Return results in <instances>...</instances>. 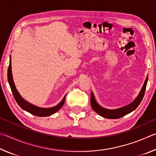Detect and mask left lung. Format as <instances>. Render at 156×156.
I'll use <instances>...</instances> for the list:
<instances>
[{
  "label": "left lung",
  "mask_w": 156,
  "mask_h": 156,
  "mask_svg": "<svg viewBox=\"0 0 156 156\" xmlns=\"http://www.w3.org/2000/svg\"><path fill=\"white\" fill-rule=\"evenodd\" d=\"M148 81V76L146 78V80L144 81V83L142 86V88L141 89L140 92L138 94V96H137L136 98L134 100L133 102H131L128 105H126L125 107L119 108V109H107L105 108L102 107L100 105L97 103L95 99L94 95L93 92L91 93V105L92 109H94V112H96L97 113H98L100 115L102 116L105 118H109V119H118L122 116L125 115L128 113H131L133 111L135 110L137 107H138V105L140 104L142 98H143L145 90H146V87Z\"/></svg>",
  "instance_id": "obj_1"
}]
</instances>
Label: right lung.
<instances>
[{"label": "right lung", "mask_w": 156, "mask_h": 156, "mask_svg": "<svg viewBox=\"0 0 156 156\" xmlns=\"http://www.w3.org/2000/svg\"><path fill=\"white\" fill-rule=\"evenodd\" d=\"M11 56H10V60H9V65L8 67V71H7V79H8V82L11 88V90L12 91V94L14 95V97L16 100V101L18 103V105L22 108L23 109H24L26 112L31 113L34 115L39 116V117H45V116H49L52 114H54L56 112H57L60 108L62 107V105H64L65 101V97L63 98L62 101L60 102L58 105H57L56 106L51 108H41L36 107L35 105L30 103L27 101H26L20 96V94L18 93L16 88L15 84L13 80V76L12 73V65H11Z\"/></svg>", "instance_id": "1"}]
</instances>
